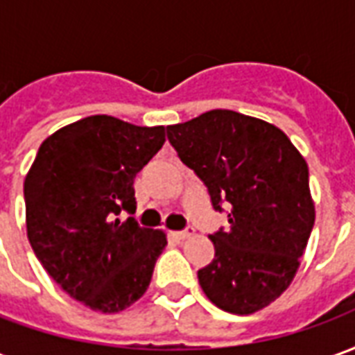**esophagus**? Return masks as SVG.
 <instances>
[{
	"instance_id": "obj_1",
	"label": "esophagus",
	"mask_w": 355,
	"mask_h": 355,
	"mask_svg": "<svg viewBox=\"0 0 355 355\" xmlns=\"http://www.w3.org/2000/svg\"><path fill=\"white\" fill-rule=\"evenodd\" d=\"M192 234H193V230H178V232H171V236H173V238H175V239H178V241H180V239L190 238V236H192Z\"/></svg>"
}]
</instances>
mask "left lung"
Here are the masks:
<instances>
[{
  "mask_svg": "<svg viewBox=\"0 0 355 355\" xmlns=\"http://www.w3.org/2000/svg\"><path fill=\"white\" fill-rule=\"evenodd\" d=\"M167 139L228 215L209 236L215 259L198 272L201 289L224 312L262 310L291 285L312 234L304 157L277 127L232 110L169 125Z\"/></svg>",
  "mask_w": 355,
  "mask_h": 355,
  "instance_id": "left-lung-1",
  "label": "left lung"
}]
</instances>
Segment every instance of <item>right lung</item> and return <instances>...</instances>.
Wrapping results in <instances>:
<instances>
[{
	"instance_id": "right-lung-1",
	"label": "right lung",
	"mask_w": 355,
	"mask_h": 355,
	"mask_svg": "<svg viewBox=\"0 0 355 355\" xmlns=\"http://www.w3.org/2000/svg\"><path fill=\"white\" fill-rule=\"evenodd\" d=\"M165 142V127L91 116L43 140L24 180L30 245L76 300L121 312L146 293L163 232L140 228L135 177Z\"/></svg>"
}]
</instances>
